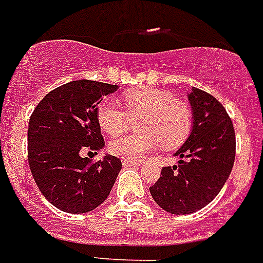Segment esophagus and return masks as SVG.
<instances>
[{
  "label": "esophagus",
  "mask_w": 263,
  "mask_h": 263,
  "mask_svg": "<svg viewBox=\"0 0 263 263\" xmlns=\"http://www.w3.org/2000/svg\"><path fill=\"white\" fill-rule=\"evenodd\" d=\"M124 166H139L140 161H135V160H128V158H124L123 161Z\"/></svg>",
  "instance_id": "1"
}]
</instances>
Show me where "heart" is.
Masks as SVG:
<instances>
[{"instance_id": "obj_1", "label": "heart", "mask_w": 263, "mask_h": 263, "mask_svg": "<svg viewBox=\"0 0 263 263\" xmlns=\"http://www.w3.org/2000/svg\"><path fill=\"white\" fill-rule=\"evenodd\" d=\"M124 109L111 101H105L97 109L99 127L109 135H120L138 120L140 132L116 138L109 143L113 156L139 160L162 144L175 148L184 143L194 125V113L185 101L173 92L156 87H140L123 95Z\"/></svg>"}]
</instances>
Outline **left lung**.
Masks as SVG:
<instances>
[{
  "instance_id": "1",
  "label": "left lung",
  "mask_w": 263,
  "mask_h": 263,
  "mask_svg": "<svg viewBox=\"0 0 263 263\" xmlns=\"http://www.w3.org/2000/svg\"><path fill=\"white\" fill-rule=\"evenodd\" d=\"M191 135L176 152L179 165L161 169L150 187L157 204L172 214H190L212 202L231 175L236 138L231 117L212 94L192 87Z\"/></svg>"
}]
</instances>
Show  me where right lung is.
<instances>
[{
    "label": "right lung",
    "mask_w": 263,
    "mask_h": 263,
    "mask_svg": "<svg viewBox=\"0 0 263 263\" xmlns=\"http://www.w3.org/2000/svg\"><path fill=\"white\" fill-rule=\"evenodd\" d=\"M115 84L73 80L54 88L36 105L28 124V165L39 191L67 213H87L110 194L121 161H92L83 153L105 146L97 109Z\"/></svg>",
    "instance_id": "add662e5"
}]
</instances>
